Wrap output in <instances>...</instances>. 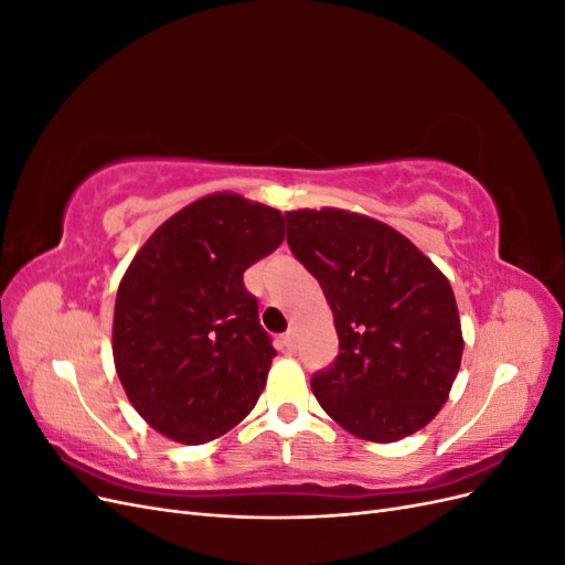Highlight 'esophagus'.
<instances>
[{"label":"esophagus","mask_w":565,"mask_h":565,"mask_svg":"<svg viewBox=\"0 0 565 565\" xmlns=\"http://www.w3.org/2000/svg\"><path fill=\"white\" fill-rule=\"evenodd\" d=\"M280 347H282L287 353H295V349H297V337H295V332L282 334V337H280Z\"/></svg>","instance_id":"obj_1"}]
</instances>
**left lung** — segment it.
Instances as JSON below:
<instances>
[{
	"label": "left lung",
	"instance_id": "left-lung-1",
	"mask_svg": "<svg viewBox=\"0 0 565 565\" xmlns=\"http://www.w3.org/2000/svg\"><path fill=\"white\" fill-rule=\"evenodd\" d=\"M287 245L320 282L339 355L313 374L320 407L341 429L396 443L446 405L465 339L455 292L403 233L347 210H297Z\"/></svg>",
	"mask_w": 565,
	"mask_h": 565
}]
</instances>
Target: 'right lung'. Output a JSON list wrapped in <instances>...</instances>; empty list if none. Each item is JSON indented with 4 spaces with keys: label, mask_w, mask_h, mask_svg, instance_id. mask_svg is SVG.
Masks as SVG:
<instances>
[{
    "label": "right lung",
    "mask_w": 565,
    "mask_h": 565,
    "mask_svg": "<svg viewBox=\"0 0 565 565\" xmlns=\"http://www.w3.org/2000/svg\"><path fill=\"white\" fill-rule=\"evenodd\" d=\"M282 237L278 210L212 193L136 252L117 287L113 358L129 403L162 436L202 446L259 401L276 349L243 276Z\"/></svg>",
    "instance_id": "obj_1"
}]
</instances>
